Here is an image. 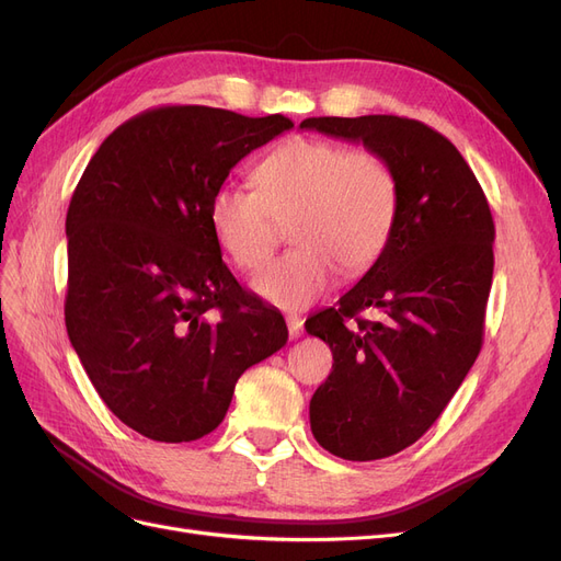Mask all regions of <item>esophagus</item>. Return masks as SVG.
<instances>
[{
    "mask_svg": "<svg viewBox=\"0 0 561 561\" xmlns=\"http://www.w3.org/2000/svg\"><path fill=\"white\" fill-rule=\"evenodd\" d=\"M287 332H290V339H299L304 334V318L287 316Z\"/></svg>",
    "mask_w": 561,
    "mask_h": 561,
    "instance_id": "1",
    "label": "esophagus"
}]
</instances>
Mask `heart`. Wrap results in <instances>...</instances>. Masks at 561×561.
I'll return each instance as SVG.
<instances>
[{"label":"heart","mask_w":561,"mask_h":561,"mask_svg":"<svg viewBox=\"0 0 561 561\" xmlns=\"http://www.w3.org/2000/svg\"><path fill=\"white\" fill-rule=\"evenodd\" d=\"M254 186L222 184L210 196L217 245L243 271L262 268L290 227L297 245L254 276L252 290L278 309L297 311L330 290L336 266L360 274L377 262L398 215V178L369 149L293 138L254 171Z\"/></svg>","instance_id":"heart-1"}]
</instances>
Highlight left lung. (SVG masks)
Segmentation results:
<instances>
[{"label":"left lung","mask_w":561,"mask_h":561,"mask_svg":"<svg viewBox=\"0 0 561 561\" xmlns=\"http://www.w3.org/2000/svg\"><path fill=\"white\" fill-rule=\"evenodd\" d=\"M299 128L363 142L398 178V215L367 274L307 320L332 348L311 398V431L346 461L414 445L463 383L482 348L494 276V217L470 165L445 135L393 114L313 116ZM377 308V321L360 319Z\"/></svg>","instance_id":"1"}]
</instances>
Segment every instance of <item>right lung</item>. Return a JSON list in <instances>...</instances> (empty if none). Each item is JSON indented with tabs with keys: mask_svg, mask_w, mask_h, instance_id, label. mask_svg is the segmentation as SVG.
Returning <instances> with one entry per match:
<instances>
[{
	"mask_svg": "<svg viewBox=\"0 0 561 561\" xmlns=\"http://www.w3.org/2000/svg\"><path fill=\"white\" fill-rule=\"evenodd\" d=\"M295 124L203 105L149 110L89 161L67 208L65 325L98 396L157 443L222 423L239 377L287 342L222 262L210 196Z\"/></svg>",
	"mask_w": 561,
	"mask_h": 561,
	"instance_id": "add662e5",
	"label": "right lung"
}]
</instances>
